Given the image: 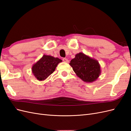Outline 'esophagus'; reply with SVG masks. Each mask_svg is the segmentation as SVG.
<instances>
[{
  "instance_id": "obj_1",
  "label": "esophagus",
  "mask_w": 131,
  "mask_h": 131,
  "mask_svg": "<svg viewBox=\"0 0 131 131\" xmlns=\"http://www.w3.org/2000/svg\"><path fill=\"white\" fill-rule=\"evenodd\" d=\"M63 61L64 62H66V63H68V62H69V60H68V59L66 58H63Z\"/></svg>"
}]
</instances>
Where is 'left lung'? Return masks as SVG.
<instances>
[{
  "label": "left lung",
  "mask_w": 131,
  "mask_h": 131,
  "mask_svg": "<svg viewBox=\"0 0 131 131\" xmlns=\"http://www.w3.org/2000/svg\"><path fill=\"white\" fill-rule=\"evenodd\" d=\"M69 64L77 76L86 82L95 81L101 73L98 61L82 52L75 55Z\"/></svg>",
  "instance_id": "left-lung-1"
}]
</instances>
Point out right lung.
Returning <instances> with one entry per match:
<instances>
[{"mask_svg":"<svg viewBox=\"0 0 131 131\" xmlns=\"http://www.w3.org/2000/svg\"><path fill=\"white\" fill-rule=\"evenodd\" d=\"M62 61L50 55H43L38 61L34 64L31 71L34 76L39 81H43L53 73L57 65Z\"/></svg>","mask_w":131,"mask_h":131,"instance_id":"obj_1","label":"right lung"}]
</instances>
